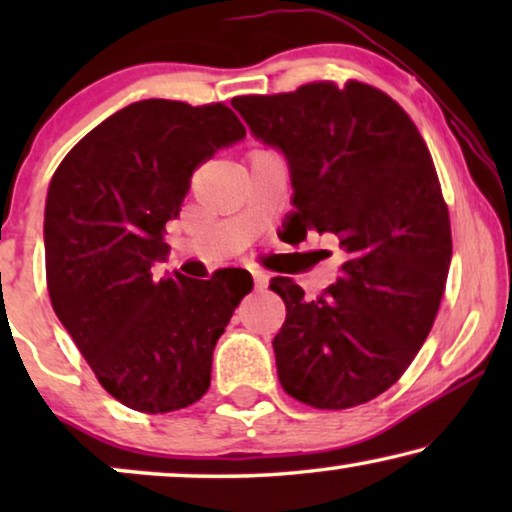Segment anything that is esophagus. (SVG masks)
<instances>
[{
    "label": "esophagus",
    "instance_id": "34e87169",
    "mask_svg": "<svg viewBox=\"0 0 512 512\" xmlns=\"http://www.w3.org/2000/svg\"><path fill=\"white\" fill-rule=\"evenodd\" d=\"M251 277H254L256 289H265V286H268V282H270V275H268V272H263V270H251Z\"/></svg>",
    "mask_w": 512,
    "mask_h": 512
}]
</instances>
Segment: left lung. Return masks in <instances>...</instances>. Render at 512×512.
I'll use <instances>...</instances> for the list:
<instances>
[{
	"label": "left lung",
	"instance_id": "obj_1",
	"mask_svg": "<svg viewBox=\"0 0 512 512\" xmlns=\"http://www.w3.org/2000/svg\"><path fill=\"white\" fill-rule=\"evenodd\" d=\"M233 107L286 156L289 230L331 233L345 254L338 282L314 300L289 277L270 282L286 305L272 340L279 382L319 410L373 401L424 345L450 270V212L426 142L401 104L354 79Z\"/></svg>",
	"mask_w": 512,
	"mask_h": 512
}]
</instances>
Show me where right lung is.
Segmentation results:
<instances>
[{"mask_svg":"<svg viewBox=\"0 0 512 512\" xmlns=\"http://www.w3.org/2000/svg\"><path fill=\"white\" fill-rule=\"evenodd\" d=\"M247 135L223 102L142 100L88 132L46 198V284L53 310L97 382L132 410L163 415L207 394L212 354L247 270L156 279L195 167Z\"/></svg>","mask_w":512,"mask_h":512,"instance_id":"add662e5","label":"right lung"}]
</instances>
